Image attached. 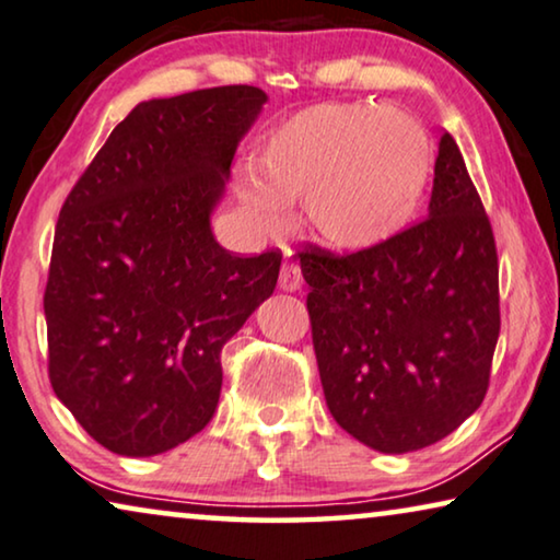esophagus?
I'll list each match as a JSON object with an SVG mask.
<instances>
[{"label": "esophagus", "mask_w": 560, "mask_h": 560, "mask_svg": "<svg viewBox=\"0 0 560 560\" xmlns=\"http://www.w3.org/2000/svg\"><path fill=\"white\" fill-rule=\"evenodd\" d=\"M278 285L280 290H288V293H295V290L303 288V272H300L298 262H282Z\"/></svg>", "instance_id": "obj_1"}]
</instances>
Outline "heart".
I'll use <instances>...</instances> for the list:
<instances>
[{
	"label": "heart",
	"mask_w": 560,
	"mask_h": 560,
	"mask_svg": "<svg viewBox=\"0 0 560 560\" xmlns=\"http://www.w3.org/2000/svg\"><path fill=\"white\" fill-rule=\"evenodd\" d=\"M260 171L234 168V191L267 232L288 224V205L305 199L307 222L330 247L366 249L415 217L432 172V145L399 108L313 105L265 143Z\"/></svg>",
	"instance_id": "heart-1"
}]
</instances>
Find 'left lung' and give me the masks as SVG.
I'll list each match as a JSON object with an SVG mask.
<instances>
[{"instance_id":"8db88e82","label":"left lung","mask_w":560,"mask_h":560,"mask_svg":"<svg viewBox=\"0 0 560 560\" xmlns=\"http://www.w3.org/2000/svg\"><path fill=\"white\" fill-rule=\"evenodd\" d=\"M330 415L371 450L440 442L480 407L500 336L498 249L450 133L429 217L359 253H300Z\"/></svg>"}]
</instances>
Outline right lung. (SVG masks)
<instances>
[{"label": "right lung", "mask_w": 560, "mask_h": 560, "mask_svg": "<svg viewBox=\"0 0 560 560\" xmlns=\"http://www.w3.org/2000/svg\"><path fill=\"white\" fill-rule=\"evenodd\" d=\"M267 95L222 85L139 103L65 199L45 288L47 371L105 450L151 457L214 417L222 348L280 272L240 257L209 214Z\"/></svg>", "instance_id": "add662e5"}]
</instances>
